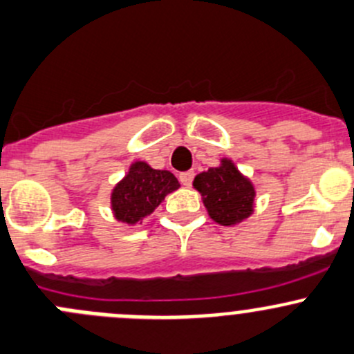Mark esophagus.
<instances>
[{"mask_svg":"<svg viewBox=\"0 0 354 354\" xmlns=\"http://www.w3.org/2000/svg\"><path fill=\"white\" fill-rule=\"evenodd\" d=\"M192 178H194V172H192V170L180 174V182L185 185V187H189V185L192 184Z\"/></svg>","mask_w":354,"mask_h":354,"instance_id":"obj_1","label":"esophagus"}]
</instances>
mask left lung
Wrapping results in <instances>:
<instances>
[{"instance_id":"left-lung-1","label":"left lung","mask_w":354,"mask_h":354,"mask_svg":"<svg viewBox=\"0 0 354 354\" xmlns=\"http://www.w3.org/2000/svg\"><path fill=\"white\" fill-rule=\"evenodd\" d=\"M192 185L201 194L209 218L218 225L234 227L253 215L257 189L230 158L198 174Z\"/></svg>"}]
</instances>
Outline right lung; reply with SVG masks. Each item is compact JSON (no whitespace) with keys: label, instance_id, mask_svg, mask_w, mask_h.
<instances>
[{"label":"right lung","instance_id":"obj_1","mask_svg":"<svg viewBox=\"0 0 354 354\" xmlns=\"http://www.w3.org/2000/svg\"><path fill=\"white\" fill-rule=\"evenodd\" d=\"M178 187L180 184L172 172L156 170L149 163L136 160L111 189V213L124 225H138L162 205L167 194Z\"/></svg>","mask_w":354,"mask_h":354}]
</instances>
